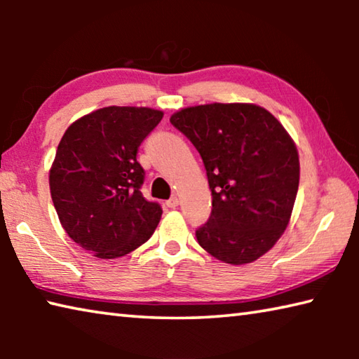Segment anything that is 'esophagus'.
I'll return each instance as SVG.
<instances>
[{
	"mask_svg": "<svg viewBox=\"0 0 359 359\" xmlns=\"http://www.w3.org/2000/svg\"><path fill=\"white\" fill-rule=\"evenodd\" d=\"M179 203H180V199H179L177 196H172L171 199H168V201H166V205H168V208L174 209V208H177Z\"/></svg>",
	"mask_w": 359,
	"mask_h": 359,
	"instance_id": "obj_1",
	"label": "esophagus"
}]
</instances>
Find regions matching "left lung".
<instances>
[{"instance_id": "left-lung-1", "label": "left lung", "mask_w": 359, "mask_h": 359, "mask_svg": "<svg viewBox=\"0 0 359 359\" xmlns=\"http://www.w3.org/2000/svg\"><path fill=\"white\" fill-rule=\"evenodd\" d=\"M169 120L208 171L212 214L196 229L199 245L223 263H253L290 223L299 187L294 141L274 115L250 102L191 106Z\"/></svg>"}]
</instances>
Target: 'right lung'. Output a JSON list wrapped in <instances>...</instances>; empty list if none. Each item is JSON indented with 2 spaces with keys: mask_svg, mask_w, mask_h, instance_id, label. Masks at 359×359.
I'll list each match as a JSON object with an SVG mask.
<instances>
[{
  "mask_svg": "<svg viewBox=\"0 0 359 359\" xmlns=\"http://www.w3.org/2000/svg\"><path fill=\"white\" fill-rule=\"evenodd\" d=\"M150 107L109 106L65 131L48 171L52 201L69 238L101 259L136 250L150 239L163 210L139 191L137 147L160 123Z\"/></svg>",
  "mask_w": 359,
  "mask_h": 359,
  "instance_id": "add662e5",
  "label": "right lung"
}]
</instances>
